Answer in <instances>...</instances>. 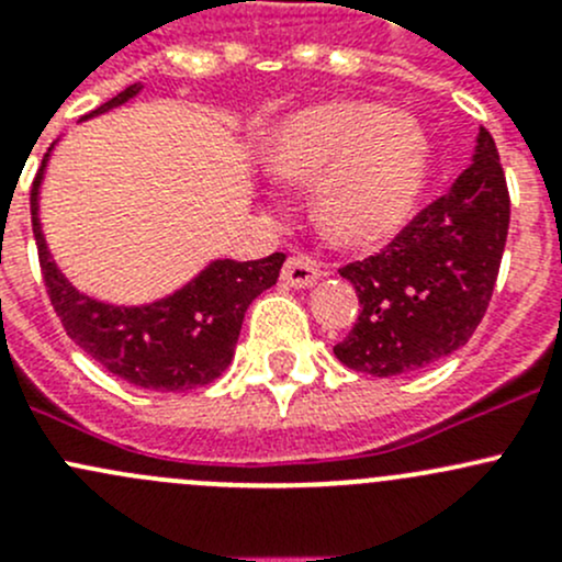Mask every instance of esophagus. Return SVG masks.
Masks as SVG:
<instances>
[{
  "label": "esophagus",
  "mask_w": 562,
  "mask_h": 562,
  "mask_svg": "<svg viewBox=\"0 0 562 562\" xmlns=\"http://www.w3.org/2000/svg\"><path fill=\"white\" fill-rule=\"evenodd\" d=\"M321 280V269H317L315 260L302 258V255H293L282 266V282L291 288H310Z\"/></svg>",
  "instance_id": "obj_1"
}]
</instances>
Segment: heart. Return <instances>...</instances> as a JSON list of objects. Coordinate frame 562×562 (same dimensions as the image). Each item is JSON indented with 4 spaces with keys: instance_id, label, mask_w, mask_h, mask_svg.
I'll return each mask as SVG.
<instances>
[{
    "instance_id": "b5f03b06",
    "label": "heart",
    "mask_w": 562,
    "mask_h": 562,
    "mask_svg": "<svg viewBox=\"0 0 562 562\" xmlns=\"http://www.w3.org/2000/svg\"><path fill=\"white\" fill-rule=\"evenodd\" d=\"M274 176L313 190L317 231L345 249L389 245L418 206L429 138L413 116L370 100H328L291 113L266 140Z\"/></svg>"
}]
</instances>
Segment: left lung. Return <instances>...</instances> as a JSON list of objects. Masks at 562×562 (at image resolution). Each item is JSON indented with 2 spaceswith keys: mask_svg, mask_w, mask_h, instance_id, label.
I'll return each instance as SVG.
<instances>
[{
  "mask_svg": "<svg viewBox=\"0 0 562 562\" xmlns=\"http://www.w3.org/2000/svg\"><path fill=\"white\" fill-rule=\"evenodd\" d=\"M512 198L490 130L446 195L378 255L342 266L361 313L334 356L375 378L424 370L462 348L490 307L506 249Z\"/></svg>",
  "mask_w": 562,
  "mask_h": 562,
  "instance_id": "obj_1",
  "label": "left lung"
}]
</instances>
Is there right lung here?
<instances>
[{"label": "right lung", "mask_w": 562, "mask_h": 562, "mask_svg": "<svg viewBox=\"0 0 562 562\" xmlns=\"http://www.w3.org/2000/svg\"><path fill=\"white\" fill-rule=\"evenodd\" d=\"M140 87H127L83 119L127 103ZM45 160L32 184V231H35L40 271L54 313L67 337L105 367L111 375L151 391H187L217 381L234 359L241 321L255 296L280 277L285 255L271 252L260 260H214L173 296L146 307H111L78 293L61 277L45 247L37 217V190Z\"/></svg>", "instance_id": "1"}]
</instances>
